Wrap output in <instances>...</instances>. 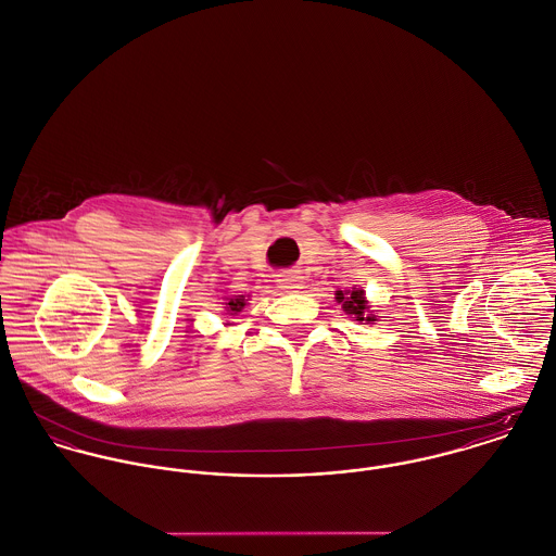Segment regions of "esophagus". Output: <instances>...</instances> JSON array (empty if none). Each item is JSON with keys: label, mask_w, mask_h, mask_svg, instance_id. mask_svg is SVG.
Instances as JSON below:
<instances>
[{"label": "esophagus", "mask_w": 556, "mask_h": 556, "mask_svg": "<svg viewBox=\"0 0 556 556\" xmlns=\"http://www.w3.org/2000/svg\"><path fill=\"white\" fill-rule=\"evenodd\" d=\"M277 283L281 290H299L301 288V277L292 270H283L281 275H277Z\"/></svg>", "instance_id": "34e87169"}]
</instances>
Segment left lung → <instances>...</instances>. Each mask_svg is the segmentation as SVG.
Listing matches in <instances>:
<instances>
[{
	"label": "left lung",
	"instance_id": "obj_1",
	"mask_svg": "<svg viewBox=\"0 0 556 556\" xmlns=\"http://www.w3.org/2000/svg\"><path fill=\"white\" fill-rule=\"evenodd\" d=\"M337 301L343 303V308L348 313H354L361 321H375V315H367L365 308L367 307V301H365V292L363 290H350L348 296H343V292H337Z\"/></svg>",
	"mask_w": 556,
	"mask_h": 556
}]
</instances>
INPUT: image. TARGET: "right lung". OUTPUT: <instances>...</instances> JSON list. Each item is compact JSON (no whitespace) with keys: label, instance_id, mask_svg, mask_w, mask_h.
Returning a JSON list of instances; mask_svg holds the SVG:
<instances>
[{"label":"right lung","instance_id":"1","mask_svg":"<svg viewBox=\"0 0 556 556\" xmlns=\"http://www.w3.org/2000/svg\"><path fill=\"white\" fill-rule=\"evenodd\" d=\"M245 307V299L243 296H237V299H230L228 303H226V308H228V313H239L241 308Z\"/></svg>","mask_w":556,"mask_h":556}]
</instances>
